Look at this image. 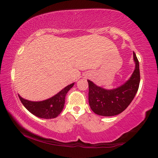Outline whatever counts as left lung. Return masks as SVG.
I'll return each instance as SVG.
<instances>
[{
    "label": "left lung",
    "mask_w": 158,
    "mask_h": 158,
    "mask_svg": "<svg viewBox=\"0 0 158 158\" xmlns=\"http://www.w3.org/2000/svg\"><path fill=\"white\" fill-rule=\"evenodd\" d=\"M135 70L126 82L113 89H106L88 79V101L91 110L96 114L111 117L122 113L132 102L138 90L139 77V61L133 52Z\"/></svg>",
    "instance_id": "1"
}]
</instances>
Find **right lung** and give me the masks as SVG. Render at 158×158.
I'll use <instances>...</instances> for the list:
<instances>
[{"mask_svg":"<svg viewBox=\"0 0 158 158\" xmlns=\"http://www.w3.org/2000/svg\"><path fill=\"white\" fill-rule=\"evenodd\" d=\"M73 85L74 82L68 85L53 97L42 101L28 100L23 99L19 94V97L23 106L33 115L43 119L56 118L62 111L66 94Z\"/></svg>","mask_w":158,"mask_h":158,"instance_id":"right-lung-1","label":"right lung"}]
</instances>
